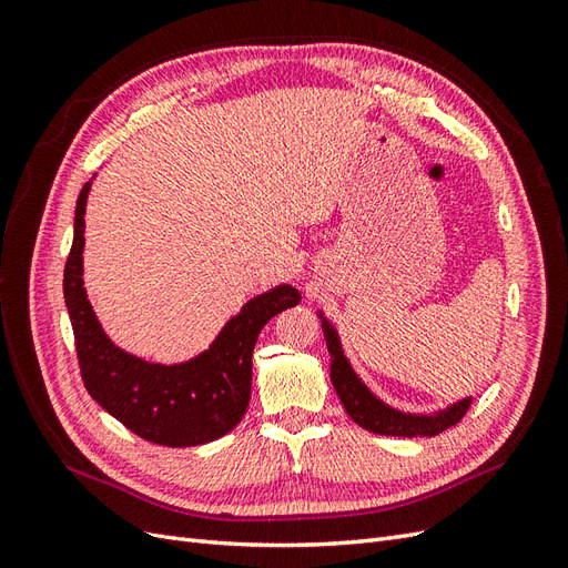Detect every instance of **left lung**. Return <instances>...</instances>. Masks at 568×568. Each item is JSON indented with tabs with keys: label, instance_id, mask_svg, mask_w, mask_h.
Wrapping results in <instances>:
<instances>
[{
	"label": "left lung",
	"instance_id": "obj_1",
	"mask_svg": "<svg viewBox=\"0 0 568 568\" xmlns=\"http://www.w3.org/2000/svg\"><path fill=\"white\" fill-rule=\"evenodd\" d=\"M324 336H326V348L332 353V384L338 393V398L346 407L348 417L359 424L372 434L382 436H436L445 428L455 426L471 405V398L462 400L445 412H438L434 417H415V415H403V412L384 405L379 398H374L369 388L357 379V374L351 369L348 359L343 357L341 343L336 332L332 329L329 322H322Z\"/></svg>",
	"mask_w": 568,
	"mask_h": 568
}]
</instances>
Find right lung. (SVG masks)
Returning <instances> with one entry per match:
<instances>
[{"mask_svg": "<svg viewBox=\"0 0 568 568\" xmlns=\"http://www.w3.org/2000/svg\"><path fill=\"white\" fill-rule=\"evenodd\" d=\"M84 182L75 205V234L63 270V298L71 315L78 365L88 393L140 438L189 448L211 443L242 422L251 400L253 348L263 326L301 294L288 284L248 301L217 334L213 346L182 365H151L113 346L82 286Z\"/></svg>", "mask_w": 568, "mask_h": 568, "instance_id": "obj_1", "label": "right lung"}]
</instances>
